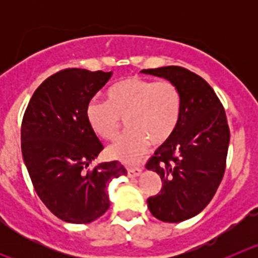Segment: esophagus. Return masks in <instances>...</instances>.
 <instances>
[{
  "mask_svg": "<svg viewBox=\"0 0 258 258\" xmlns=\"http://www.w3.org/2000/svg\"><path fill=\"white\" fill-rule=\"evenodd\" d=\"M142 169L141 168H129L127 169V175L131 177V178H134V177H138L141 174Z\"/></svg>",
  "mask_w": 258,
  "mask_h": 258,
  "instance_id": "esophagus-1",
  "label": "esophagus"
}]
</instances>
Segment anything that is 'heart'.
<instances>
[{"label":"heart","mask_w":258,"mask_h":258,"mask_svg":"<svg viewBox=\"0 0 258 258\" xmlns=\"http://www.w3.org/2000/svg\"><path fill=\"white\" fill-rule=\"evenodd\" d=\"M181 112V93L173 83L126 77L108 88L106 102H89L85 118L93 133L106 141L115 140L125 120L129 132L107 152L115 160L133 164L151 142L161 146L172 138Z\"/></svg>","instance_id":"1"}]
</instances>
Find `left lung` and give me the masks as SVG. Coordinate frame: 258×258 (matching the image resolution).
<instances>
[{
	"instance_id": "8db88e82",
	"label": "left lung",
	"mask_w": 258,
	"mask_h": 258,
	"mask_svg": "<svg viewBox=\"0 0 258 258\" xmlns=\"http://www.w3.org/2000/svg\"><path fill=\"white\" fill-rule=\"evenodd\" d=\"M141 74L168 80L181 93L177 131L146 165L163 182L160 192L147 199L150 212L163 222H181L206 208L222 181L230 142L226 113L206 80L186 68L168 66Z\"/></svg>"
}]
</instances>
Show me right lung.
<instances>
[{
  "mask_svg": "<svg viewBox=\"0 0 258 258\" xmlns=\"http://www.w3.org/2000/svg\"><path fill=\"white\" fill-rule=\"evenodd\" d=\"M112 72L70 68L47 77L32 95L22 122V154L36 192L58 218L89 223L109 208L108 183L126 169L118 161L84 168L103 146L85 108Z\"/></svg>",
  "mask_w": 258,
  "mask_h": 258,
  "instance_id": "obj_1",
  "label": "right lung"
}]
</instances>
